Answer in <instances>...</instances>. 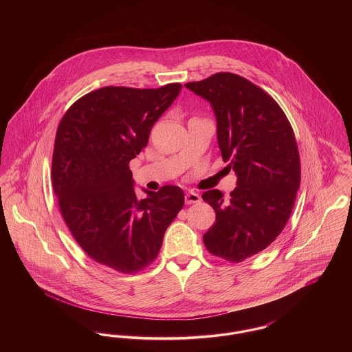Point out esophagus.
I'll return each instance as SVG.
<instances>
[{
	"instance_id": "34e87169",
	"label": "esophagus",
	"mask_w": 352,
	"mask_h": 352,
	"mask_svg": "<svg viewBox=\"0 0 352 352\" xmlns=\"http://www.w3.org/2000/svg\"><path fill=\"white\" fill-rule=\"evenodd\" d=\"M184 201H186V204L199 203V201H201V197H199V194H197V192H194V191H188V192H186V195H184Z\"/></svg>"
}]
</instances>
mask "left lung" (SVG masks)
<instances>
[{"label":"left lung","instance_id":"left-lung-1","mask_svg":"<svg viewBox=\"0 0 352 352\" xmlns=\"http://www.w3.org/2000/svg\"><path fill=\"white\" fill-rule=\"evenodd\" d=\"M184 85L210 101L221 157L237 175L228 199L219 190L203 192L217 214L203 243L211 254L240 263L270 245L293 211L301 182L294 132L276 100L240 75L218 72Z\"/></svg>","mask_w":352,"mask_h":352}]
</instances>
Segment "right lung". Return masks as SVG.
Returning <instances> with one entry per match:
<instances>
[{
    "label": "right lung",
    "mask_w": 352,
    "mask_h": 352,
    "mask_svg": "<svg viewBox=\"0 0 352 352\" xmlns=\"http://www.w3.org/2000/svg\"><path fill=\"white\" fill-rule=\"evenodd\" d=\"M181 88L102 87L75 101L59 122L54 192L76 243L107 268L132 274L151 265L184 207L182 188L171 184L138 199L129 168Z\"/></svg>",
    "instance_id": "obj_1"
}]
</instances>
